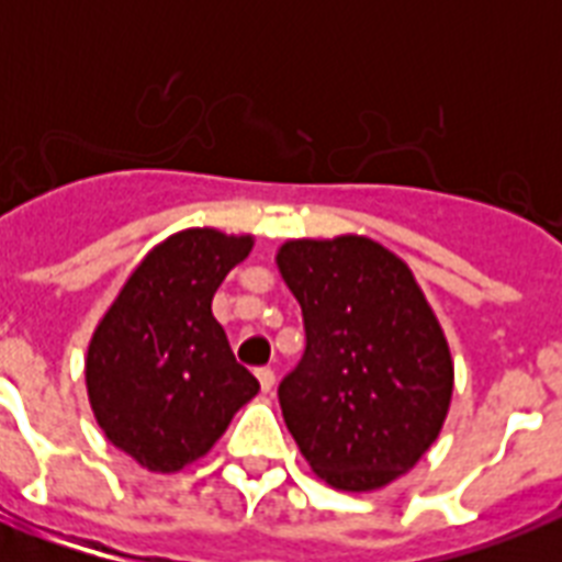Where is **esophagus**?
<instances>
[{
  "mask_svg": "<svg viewBox=\"0 0 562 562\" xmlns=\"http://www.w3.org/2000/svg\"><path fill=\"white\" fill-rule=\"evenodd\" d=\"M256 379H259V384H262L265 393H271L273 384H277V373H273L271 368H259V370H256Z\"/></svg>",
  "mask_w": 562,
  "mask_h": 562,
  "instance_id": "34e87169",
  "label": "esophagus"
}]
</instances>
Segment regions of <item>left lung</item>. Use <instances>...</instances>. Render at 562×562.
I'll return each instance as SVG.
<instances>
[{"mask_svg":"<svg viewBox=\"0 0 562 562\" xmlns=\"http://www.w3.org/2000/svg\"><path fill=\"white\" fill-rule=\"evenodd\" d=\"M277 265L306 329L277 391L291 437L335 490L391 484L435 443L452 400L435 312L408 265L373 238H297Z\"/></svg>","mask_w":562,"mask_h":562,"instance_id":"left-lung-1","label":"left lung"}]
</instances>
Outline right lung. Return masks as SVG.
<instances>
[{
    "mask_svg": "<svg viewBox=\"0 0 562 562\" xmlns=\"http://www.w3.org/2000/svg\"><path fill=\"white\" fill-rule=\"evenodd\" d=\"M250 236L183 229L145 256L101 317L87 393L108 440L151 472H178L224 435L259 391L212 317V294Z\"/></svg>",
    "mask_w": 562,
    "mask_h": 562,
    "instance_id": "obj_1",
    "label": "right lung"
}]
</instances>
